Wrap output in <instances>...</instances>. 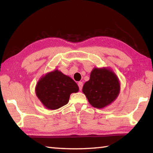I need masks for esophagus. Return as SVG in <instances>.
I'll list each match as a JSON object with an SVG mask.
<instances>
[{"label":"esophagus","instance_id":"obj_1","mask_svg":"<svg viewBox=\"0 0 153 153\" xmlns=\"http://www.w3.org/2000/svg\"><path fill=\"white\" fill-rule=\"evenodd\" d=\"M78 86H79V89L80 91L82 90L83 88V83L82 82H78Z\"/></svg>","mask_w":153,"mask_h":153}]
</instances>
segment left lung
<instances>
[{"label": "left lung", "instance_id": "8db88e82", "mask_svg": "<svg viewBox=\"0 0 153 153\" xmlns=\"http://www.w3.org/2000/svg\"><path fill=\"white\" fill-rule=\"evenodd\" d=\"M82 91L91 105L103 108L118 97L120 83L118 76L110 68H94L89 80L83 85Z\"/></svg>", "mask_w": 153, "mask_h": 153}]
</instances>
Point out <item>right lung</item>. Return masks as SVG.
I'll return each mask as SVG.
<instances>
[{"label": "right lung", "instance_id": "1", "mask_svg": "<svg viewBox=\"0 0 153 153\" xmlns=\"http://www.w3.org/2000/svg\"><path fill=\"white\" fill-rule=\"evenodd\" d=\"M78 91L77 83L58 70L42 76L35 87L37 98L45 108L49 110H56L66 105L71 94Z\"/></svg>", "mask_w": 153, "mask_h": 153}]
</instances>
